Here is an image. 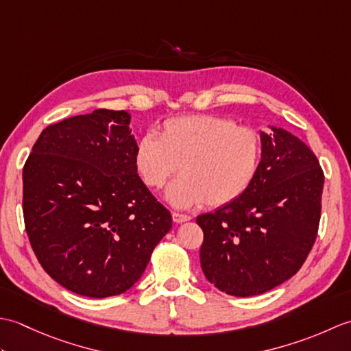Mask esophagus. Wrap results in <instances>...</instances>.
<instances>
[{"label": "esophagus", "mask_w": 351, "mask_h": 351, "mask_svg": "<svg viewBox=\"0 0 351 351\" xmlns=\"http://www.w3.org/2000/svg\"><path fill=\"white\" fill-rule=\"evenodd\" d=\"M171 219H173L175 223H184V221H189L191 220L190 215L187 214H181V213H171Z\"/></svg>", "instance_id": "esophagus-1"}]
</instances>
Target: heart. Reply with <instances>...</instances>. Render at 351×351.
Listing matches in <instances>:
<instances>
[{"instance_id":"b5f03b06","label":"heart","mask_w":351,"mask_h":351,"mask_svg":"<svg viewBox=\"0 0 351 351\" xmlns=\"http://www.w3.org/2000/svg\"><path fill=\"white\" fill-rule=\"evenodd\" d=\"M258 134L217 116H184L162 123L160 137L146 132L137 141L134 162L143 182L161 189L178 169L166 199L176 208L235 202L255 181L261 162Z\"/></svg>"}]
</instances>
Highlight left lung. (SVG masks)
I'll use <instances>...</instances> for the list:
<instances>
[{"label":"left lung","mask_w":351,"mask_h":351,"mask_svg":"<svg viewBox=\"0 0 351 351\" xmlns=\"http://www.w3.org/2000/svg\"><path fill=\"white\" fill-rule=\"evenodd\" d=\"M261 132V162L249 190L199 215L200 265L223 293H267L300 270L315 243L324 173L315 154L287 130Z\"/></svg>","instance_id":"8db88e82"}]
</instances>
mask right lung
<instances>
[{"instance_id": "add662e5", "label": "right lung", "mask_w": 351, "mask_h": 351, "mask_svg": "<svg viewBox=\"0 0 351 351\" xmlns=\"http://www.w3.org/2000/svg\"><path fill=\"white\" fill-rule=\"evenodd\" d=\"M126 111L95 110L42 131L22 171L25 230L43 270L104 299L146 270L171 215L137 173Z\"/></svg>"}]
</instances>
